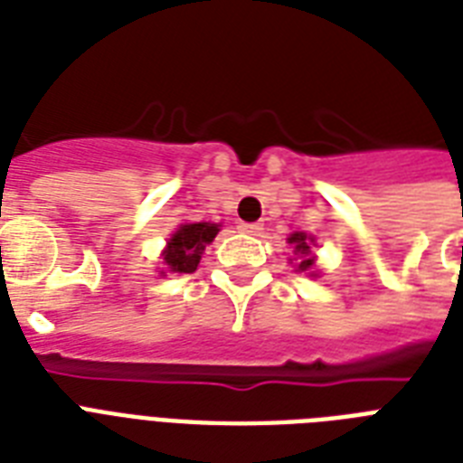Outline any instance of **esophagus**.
Here are the masks:
<instances>
[{"label": "esophagus", "instance_id": "1", "mask_svg": "<svg viewBox=\"0 0 463 463\" xmlns=\"http://www.w3.org/2000/svg\"><path fill=\"white\" fill-rule=\"evenodd\" d=\"M240 231L247 232V235H260L264 228H261V223H240Z\"/></svg>", "mask_w": 463, "mask_h": 463}]
</instances>
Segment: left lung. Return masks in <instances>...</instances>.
<instances>
[{
	"mask_svg": "<svg viewBox=\"0 0 463 463\" xmlns=\"http://www.w3.org/2000/svg\"><path fill=\"white\" fill-rule=\"evenodd\" d=\"M288 242L293 245V254H298L296 271L315 276V271H312V267H315V257H312L315 238H309V235H305V232H293V235L288 238Z\"/></svg>",
	"mask_w": 463,
	"mask_h": 463,
	"instance_id": "obj_1",
	"label": "left lung"
}]
</instances>
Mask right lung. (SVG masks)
<instances>
[{
  "mask_svg": "<svg viewBox=\"0 0 463 463\" xmlns=\"http://www.w3.org/2000/svg\"><path fill=\"white\" fill-rule=\"evenodd\" d=\"M221 231L218 223H184L173 232L163 250V261L173 274H192L199 267L203 250Z\"/></svg>",
  "mask_w": 463,
  "mask_h": 463,
  "instance_id": "obj_1",
  "label": "right lung"
}]
</instances>
